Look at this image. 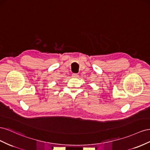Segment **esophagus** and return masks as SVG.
<instances>
[{"label": "esophagus", "instance_id": "obj_1", "mask_svg": "<svg viewBox=\"0 0 150 150\" xmlns=\"http://www.w3.org/2000/svg\"><path fill=\"white\" fill-rule=\"evenodd\" d=\"M72 76L73 77H79V75L77 74H73Z\"/></svg>", "mask_w": 150, "mask_h": 150}]
</instances>
